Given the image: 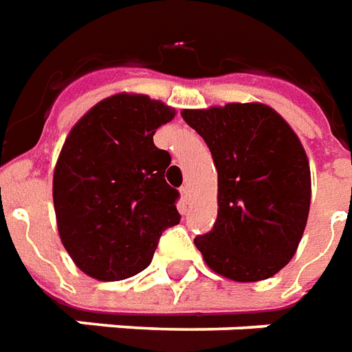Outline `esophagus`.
<instances>
[{
  "label": "esophagus",
  "mask_w": 352,
  "mask_h": 352,
  "mask_svg": "<svg viewBox=\"0 0 352 352\" xmlns=\"http://www.w3.org/2000/svg\"><path fill=\"white\" fill-rule=\"evenodd\" d=\"M180 193H182V199H184V201L188 203V201H189V184H184V186H182Z\"/></svg>",
  "instance_id": "34e87169"
}]
</instances>
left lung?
Returning a JSON list of instances; mask_svg holds the SVG:
<instances>
[{
    "label": "left lung",
    "mask_w": 352,
    "mask_h": 352,
    "mask_svg": "<svg viewBox=\"0 0 352 352\" xmlns=\"http://www.w3.org/2000/svg\"><path fill=\"white\" fill-rule=\"evenodd\" d=\"M218 170V218L195 236L212 271L236 280L269 278L292 260L307 223L311 170L290 124L263 104L184 109Z\"/></svg>",
    "instance_id": "left-lung-1"
}]
</instances>
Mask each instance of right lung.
Returning a JSON list of instances; mask_svg holds the SVG:
<instances>
[{
	"instance_id": "obj_1",
	"label": "right lung",
	"mask_w": 352,
	"mask_h": 352,
	"mask_svg": "<svg viewBox=\"0 0 352 352\" xmlns=\"http://www.w3.org/2000/svg\"><path fill=\"white\" fill-rule=\"evenodd\" d=\"M174 109L144 94L98 102L72 129L52 178L64 248L83 273L123 280L148 267L164 229L178 226L168 151L153 144Z\"/></svg>"
}]
</instances>
